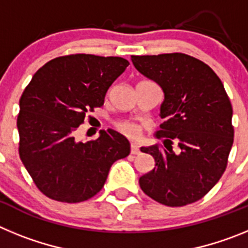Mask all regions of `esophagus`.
<instances>
[{
    "label": "esophagus",
    "instance_id": "esophagus-1",
    "mask_svg": "<svg viewBox=\"0 0 248 248\" xmlns=\"http://www.w3.org/2000/svg\"><path fill=\"white\" fill-rule=\"evenodd\" d=\"M130 151H131V154L138 155V154H139V153H140L139 146H138L137 144H131V146H130Z\"/></svg>",
    "mask_w": 248,
    "mask_h": 248
}]
</instances>
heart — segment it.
<instances>
[{
	"mask_svg": "<svg viewBox=\"0 0 248 248\" xmlns=\"http://www.w3.org/2000/svg\"><path fill=\"white\" fill-rule=\"evenodd\" d=\"M118 129L122 131L123 134H125L126 137L129 138H133V139H134V138H138V135H139V129H138V126L135 125V124H133V123H119V124H118Z\"/></svg>",
	"mask_w": 248,
	"mask_h": 248,
	"instance_id": "1",
	"label": "heart"
}]
</instances>
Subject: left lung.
<instances>
[{"instance_id":"obj_1","label":"left lung","mask_w":248,"mask_h":248,"mask_svg":"<svg viewBox=\"0 0 248 248\" xmlns=\"http://www.w3.org/2000/svg\"><path fill=\"white\" fill-rule=\"evenodd\" d=\"M131 62L164 92V148H140L155 160L140 187L171 207L200 200L222 176L233 144L232 105L222 82L209 65L184 53L131 56Z\"/></svg>"}]
</instances>
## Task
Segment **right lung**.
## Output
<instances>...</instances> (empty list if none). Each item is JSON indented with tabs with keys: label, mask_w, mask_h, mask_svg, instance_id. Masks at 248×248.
<instances>
[{
	"label": "right lung",
	"mask_w": 248,
	"mask_h": 248,
	"mask_svg": "<svg viewBox=\"0 0 248 248\" xmlns=\"http://www.w3.org/2000/svg\"><path fill=\"white\" fill-rule=\"evenodd\" d=\"M129 65L122 57H58L33 76L19 99V157L41 191L62 202H82L102 190L110 166L130 143L113 129L92 141L74 133L85 114L104 104L109 87Z\"/></svg>",
	"instance_id": "add662e5"
}]
</instances>
